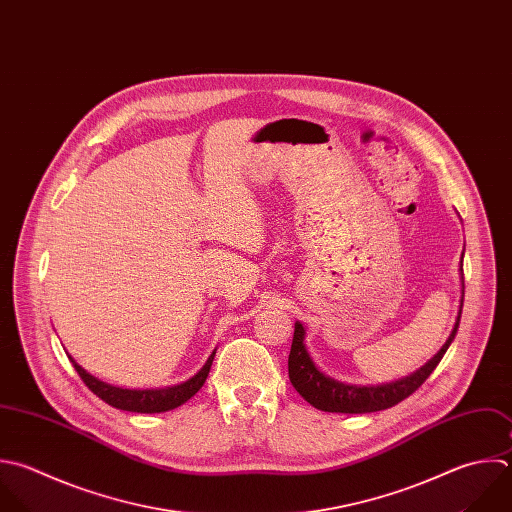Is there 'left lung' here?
<instances>
[{"label": "left lung", "instance_id": "left-lung-1", "mask_svg": "<svg viewBox=\"0 0 512 512\" xmlns=\"http://www.w3.org/2000/svg\"><path fill=\"white\" fill-rule=\"evenodd\" d=\"M460 272H462V260H460ZM460 314H462V300H460L456 324H454L446 344L438 350V354L434 358H430L414 374L400 378L396 382H390V384H382V386H348V384L336 382V380L328 378L326 374H322L316 368V364L312 362V358L304 346V326L300 322H296L292 348H290V356H288L290 382L302 394L304 400H308L314 408L324 410V412L364 414V412H376V410L390 408V406L402 402L404 398H408L414 390H418L424 384V380L434 372V368L438 366V362L442 360L444 352L448 350L450 342L456 336Z\"/></svg>", "mask_w": 512, "mask_h": 512}]
</instances>
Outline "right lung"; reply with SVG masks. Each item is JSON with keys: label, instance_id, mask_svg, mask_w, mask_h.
Here are the masks:
<instances>
[{"label": "right lung", "instance_id": "right-lung-1", "mask_svg": "<svg viewBox=\"0 0 512 512\" xmlns=\"http://www.w3.org/2000/svg\"><path fill=\"white\" fill-rule=\"evenodd\" d=\"M214 354H210V358L206 360V364L202 366V370L192 376L190 380L178 384V386H168V388H156V390H128V388H118L112 384H106L102 380H98L96 376H92L90 372H86L72 356V364L76 368V372L80 374V378L84 380V384L104 402H108L114 408L120 410H130V412H144V414H154V412H166V410H174L178 406H182L184 402H188L206 382Z\"/></svg>", "mask_w": 512, "mask_h": 512}]
</instances>
